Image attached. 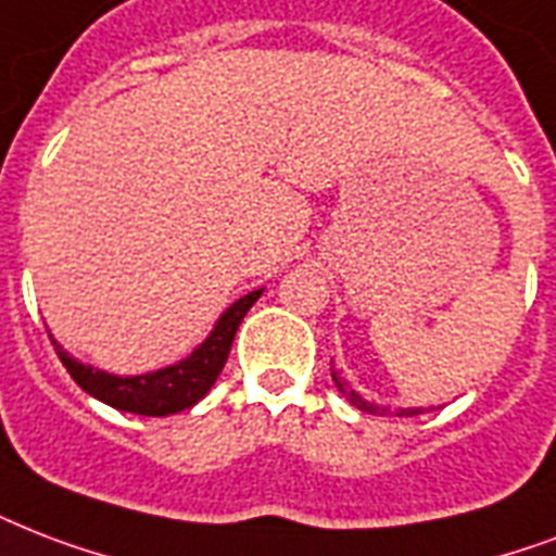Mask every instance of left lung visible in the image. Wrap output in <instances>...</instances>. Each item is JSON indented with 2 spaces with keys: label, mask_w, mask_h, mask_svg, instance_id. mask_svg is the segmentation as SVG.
I'll use <instances>...</instances> for the list:
<instances>
[{
  "label": "left lung",
  "mask_w": 556,
  "mask_h": 556,
  "mask_svg": "<svg viewBox=\"0 0 556 556\" xmlns=\"http://www.w3.org/2000/svg\"><path fill=\"white\" fill-rule=\"evenodd\" d=\"M332 376H334V384H338V388H341V393H344L346 400H350V405H355L358 410H367V414H384V408H379V405H372V402L362 400V396H358L355 391H350V388H346V381L338 379V372H332ZM402 414H405V417H414V414H422V410L408 408V410H402Z\"/></svg>",
  "instance_id": "8db88e82"
}]
</instances>
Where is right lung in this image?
<instances>
[{
    "instance_id": "add662e5",
    "label": "right lung",
    "mask_w": 556,
    "mask_h": 556,
    "mask_svg": "<svg viewBox=\"0 0 556 556\" xmlns=\"http://www.w3.org/2000/svg\"><path fill=\"white\" fill-rule=\"evenodd\" d=\"M260 294L262 288L236 300L224 312L222 320L215 324L210 338L186 362L175 364V367H165V370L146 372V376H125L122 379V376H110L104 370H92L87 364L70 358L54 341L52 344L72 379L78 381L90 396L108 402V405L118 410L142 414V417H168V414H177V410L192 408L194 402L206 396V391L215 384L218 372L227 364L236 329H239V324L248 315V308L260 300Z\"/></svg>"
}]
</instances>
